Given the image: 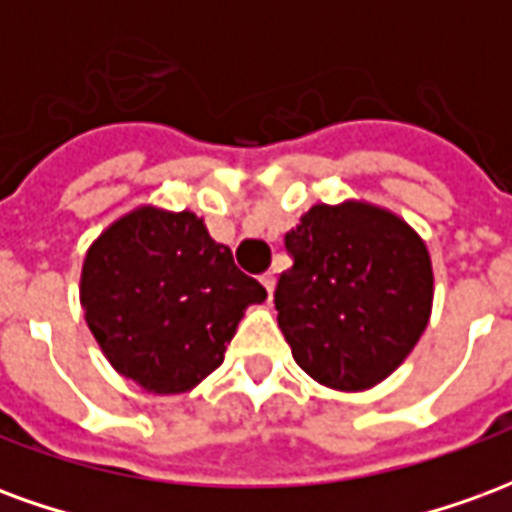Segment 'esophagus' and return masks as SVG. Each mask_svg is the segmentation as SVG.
Instances as JSON below:
<instances>
[{
    "mask_svg": "<svg viewBox=\"0 0 512 512\" xmlns=\"http://www.w3.org/2000/svg\"><path fill=\"white\" fill-rule=\"evenodd\" d=\"M260 282H263V288L268 290V299H271V293H274V285H277V277H274L271 271H266V274L260 277Z\"/></svg>",
    "mask_w": 512,
    "mask_h": 512,
    "instance_id": "esophagus-1",
    "label": "esophagus"
}]
</instances>
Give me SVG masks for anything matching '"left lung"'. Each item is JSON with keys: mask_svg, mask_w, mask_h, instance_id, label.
<instances>
[{"mask_svg": "<svg viewBox=\"0 0 512 512\" xmlns=\"http://www.w3.org/2000/svg\"><path fill=\"white\" fill-rule=\"evenodd\" d=\"M285 246L293 266L274 304L296 365L337 392L392 376L433 310V266L417 230L373 202H318Z\"/></svg>", "mask_w": 512, "mask_h": 512, "instance_id": "left-lung-1", "label": "left lung"}]
</instances>
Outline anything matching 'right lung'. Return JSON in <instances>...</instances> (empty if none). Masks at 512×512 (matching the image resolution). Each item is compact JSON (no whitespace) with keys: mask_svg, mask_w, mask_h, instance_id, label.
<instances>
[{"mask_svg":"<svg viewBox=\"0 0 512 512\" xmlns=\"http://www.w3.org/2000/svg\"><path fill=\"white\" fill-rule=\"evenodd\" d=\"M84 321L117 373L180 395L224 362L266 288L233 263L197 213L139 205L95 238L79 282Z\"/></svg>","mask_w":512,"mask_h":512,"instance_id":"right-lung-1","label":"right lung"}]
</instances>
